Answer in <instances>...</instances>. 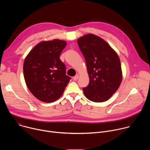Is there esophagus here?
Here are the masks:
<instances>
[{
  "mask_svg": "<svg viewBox=\"0 0 150 150\" xmlns=\"http://www.w3.org/2000/svg\"><path fill=\"white\" fill-rule=\"evenodd\" d=\"M79 78V75H76L74 77H73V80L74 81H76Z\"/></svg>",
  "mask_w": 150,
  "mask_h": 150,
  "instance_id": "esophagus-1",
  "label": "esophagus"
}]
</instances>
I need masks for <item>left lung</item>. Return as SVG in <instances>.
I'll return each instance as SVG.
<instances>
[{"label": "left lung", "instance_id": "left-lung-1", "mask_svg": "<svg viewBox=\"0 0 150 150\" xmlns=\"http://www.w3.org/2000/svg\"><path fill=\"white\" fill-rule=\"evenodd\" d=\"M78 45L85 59L90 78L84 95L94 102L108 100L122 79L120 61L116 52L103 39L92 34L80 37Z\"/></svg>", "mask_w": 150, "mask_h": 150}]
</instances>
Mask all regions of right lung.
<instances>
[{
	"label": "right lung",
	"instance_id": "right-lung-1",
	"mask_svg": "<svg viewBox=\"0 0 150 150\" xmlns=\"http://www.w3.org/2000/svg\"><path fill=\"white\" fill-rule=\"evenodd\" d=\"M66 45L65 41L57 39L40 42L24 60L23 71L27 86L41 101L50 103L57 100L71 79L59 57Z\"/></svg>",
	"mask_w": 150,
	"mask_h": 150
}]
</instances>
